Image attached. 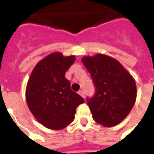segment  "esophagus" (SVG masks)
I'll list each match as a JSON object with an SVG mask.
<instances>
[{"label": "esophagus", "instance_id": "obj_1", "mask_svg": "<svg viewBox=\"0 0 154 154\" xmlns=\"http://www.w3.org/2000/svg\"><path fill=\"white\" fill-rule=\"evenodd\" d=\"M78 94H79V95H80L81 97H83V98H85V94H84V91H78Z\"/></svg>", "mask_w": 154, "mask_h": 154}]
</instances>
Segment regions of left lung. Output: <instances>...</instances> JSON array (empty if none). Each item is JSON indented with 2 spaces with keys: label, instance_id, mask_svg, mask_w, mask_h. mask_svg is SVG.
Returning <instances> with one entry per match:
<instances>
[{
  "label": "left lung",
  "instance_id": "8db88e82",
  "mask_svg": "<svg viewBox=\"0 0 154 154\" xmlns=\"http://www.w3.org/2000/svg\"><path fill=\"white\" fill-rule=\"evenodd\" d=\"M82 62L91 73L96 88L93 97L87 98L92 118L106 127L118 125L135 103V81L118 61L106 55L87 56Z\"/></svg>",
  "mask_w": 154,
  "mask_h": 154
}]
</instances>
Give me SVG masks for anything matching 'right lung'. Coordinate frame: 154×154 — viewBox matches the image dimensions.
Listing matches in <instances>:
<instances>
[{
  "mask_svg": "<svg viewBox=\"0 0 154 154\" xmlns=\"http://www.w3.org/2000/svg\"><path fill=\"white\" fill-rule=\"evenodd\" d=\"M76 59L54 53L39 61L32 71L26 87L29 109L48 129L58 130L74 120L77 107L85 102L71 89L65 73Z\"/></svg>",
  "mask_w": 154,
  "mask_h": 154,
  "instance_id": "right-lung-1",
  "label": "right lung"
}]
</instances>
